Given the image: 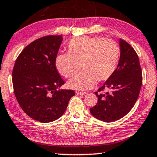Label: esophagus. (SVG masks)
Here are the masks:
<instances>
[{"instance_id":"obj_1","label":"esophagus","mask_w":157,"mask_h":157,"mask_svg":"<svg viewBox=\"0 0 157 157\" xmlns=\"http://www.w3.org/2000/svg\"><path fill=\"white\" fill-rule=\"evenodd\" d=\"M77 95H86V92H83V91H76L75 92Z\"/></svg>"}]
</instances>
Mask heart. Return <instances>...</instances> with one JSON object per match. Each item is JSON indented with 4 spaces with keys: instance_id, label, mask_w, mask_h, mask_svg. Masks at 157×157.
<instances>
[{
    "instance_id": "obj_1",
    "label": "heart",
    "mask_w": 157,
    "mask_h": 157,
    "mask_svg": "<svg viewBox=\"0 0 157 157\" xmlns=\"http://www.w3.org/2000/svg\"><path fill=\"white\" fill-rule=\"evenodd\" d=\"M121 50L112 40L102 37L79 36L68 43L67 53L56 58V67L62 76L69 78L68 86L77 90L91 88L97 81L101 82L114 74L118 66Z\"/></svg>"
}]
</instances>
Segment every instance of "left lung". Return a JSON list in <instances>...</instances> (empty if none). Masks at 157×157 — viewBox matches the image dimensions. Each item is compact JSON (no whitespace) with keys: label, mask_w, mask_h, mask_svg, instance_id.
Wrapping results in <instances>:
<instances>
[{"label":"left lung","mask_w":157,"mask_h":157,"mask_svg":"<svg viewBox=\"0 0 157 157\" xmlns=\"http://www.w3.org/2000/svg\"><path fill=\"white\" fill-rule=\"evenodd\" d=\"M121 57L114 74L95 92L98 101L90 108L95 118L112 122L125 116L134 107L143 82L139 58L132 47L120 39ZM106 89L110 91L101 92Z\"/></svg>","instance_id":"obj_1"}]
</instances>
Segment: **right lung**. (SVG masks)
Instances as JSON below:
<instances>
[{"label": "right lung", "mask_w": 157, "mask_h": 157, "mask_svg": "<svg viewBox=\"0 0 157 157\" xmlns=\"http://www.w3.org/2000/svg\"><path fill=\"white\" fill-rule=\"evenodd\" d=\"M62 36H46L24 48L12 71L14 93L28 116L41 123L59 118L63 114L73 90H58L64 80L56 67Z\"/></svg>", "instance_id": "add662e5"}]
</instances>
